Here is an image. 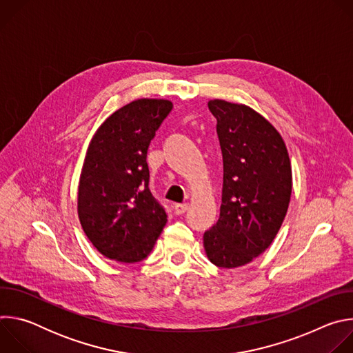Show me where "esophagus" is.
Segmentation results:
<instances>
[{"label":"esophagus","mask_w":353,"mask_h":353,"mask_svg":"<svg viewBox=\"0 0 353 353\" xmlns=\"http://www.w3.org/2000/svg\"><path fill=\"white\" fill-rule=\"evenodd\" d=\"M187 210H188V205H187V204H176V205H174V212H176L177 215L184 214Z\"/></svg>","instance_id":"obj_1"}]
</instances>
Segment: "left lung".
Instances as JSON below:
<instances>
[{
    "mask_svg": "<svg viewBox=\"0 0 353 353\" xmlns=\"http://www.w3.org/2000/svg\"><path fill=\"white\" fill-rule=\"evenodd\" d=\"M223 158L218 222L204 233L208 260L221 268L253 261L271 245L288 212L292 166L276 128L260 113L222 99L208 102Z\"/></svg>",
    "mask_w": 353,
    "mask_h": 353,
    "instance_id": "left-lung-1",
    "label": "left lung"
}]
</instances>
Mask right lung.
<instances>
[{
	"label": "right lung",
	"mask_w": 353,
	"mask_h": 353,
	"mask_svg": "<svg viewBox=\"0 0 353 353\" xmlns=\"http://www.w3.org/2000/svg\"><path fill=\"white\" fill-rule=\"evenodd\" d=\"M173 103L138 99L110 114L92 137L78 185L81 226L100 254L139 263L152 251L168 215L149 191L148 146Z\"/></svg>",
	"instance_id": "1"
}]
</instances>
